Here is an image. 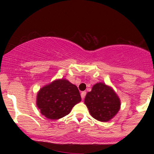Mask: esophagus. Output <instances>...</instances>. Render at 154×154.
<instances>
[{"label":"esophagus","instance_id":"esophagus-1","mask_svg":"<svg viewBox=\"0 0 154 154\" xmlns=\"http://www.w3.org/2000/svg\"><path fill=\"white\" fill-rule=\"evenodd\" d=\"M85 95H86V92L85 91H83V92H82V93H81V98H82V100H84Z\"/></svg>","mask_w":154,"mask_h":154}]
</instances>
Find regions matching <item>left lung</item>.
Returning a JSON list of instances; mask_svg holds the SVG:
<instances>
[{"label":"left lung","instance_id":"8db88e82","mask_svg":"<svg viewBox=\"0 0 154 154\" xmlns=\"http://www.w3.org/2000/svg\"><path fill=\"white\" fill-rule=\"evenodd\" d=\"M91 115L100 122H108L120 109V99L111 87L103 82L96 83L85 98Z\"/></svg>","mask_w":154,"mask_h":154}]
</instances>
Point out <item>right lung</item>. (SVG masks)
<instances>
[{
	"mask_svg": "<svg viewBox=\"0 0 154 154\" xmlns=\"http://www.w3.org/2000/svg\"><path fill=\"white\" fill-rule=\"evenodd\" d=\"M81 101L78 88L67 79H56L44 86L37 95V106L48 119H59Z\"/></svg>",
	"mask_w": 154,
	"mask_h": 154,
	"instance_id": "obj_1",
	"label": "right lung"
}]
</instances>
